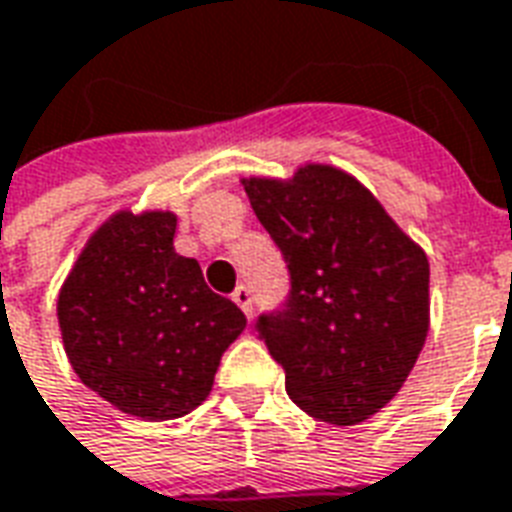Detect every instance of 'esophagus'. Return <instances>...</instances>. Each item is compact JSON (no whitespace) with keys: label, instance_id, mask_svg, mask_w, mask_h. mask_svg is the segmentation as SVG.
Instances as JSON below:
<instances>
[{"label":"esophagus","instance_id":"34e87169","mask_svg":"<svg viewBox=\"0 0 512 512\" xmlns=\"http://www.w3.org/2000/svg\"><path fill=\"white\" fill-rule=\"evenodd\" d=\"M231 300L237 302V305H240V308H242V313H245V316L251 319V316H253V294H251V289L245 286V283L234 289V294H231Z\"/></svg>","mask_w":512,"mask_h":512}]
</instances>
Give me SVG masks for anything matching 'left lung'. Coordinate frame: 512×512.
<instances>
[{
  "label": "left lung",
  "mask_w": 512,
  "mask_h": 512,
  "mask_svg": "<svg viewBox=\"0 0 512 512\" xmlns=\"http://www.w3.org/2000/svg\"><path fill=\"white\" fill-rule=\"evenodd\" d=\"M242 185L292 275L286 305L256 324L286 371V393L322 423H363L393 401L423 352L428 256L335 166L305 163L289 179Z\"/></svg>",
  "instance_id": "1"
}]
</instances>
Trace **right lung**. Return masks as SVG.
Instances as JSON below:
<instances>
[{
    "label": "right lung",
    "instance_id": "add662e5",
    "mask_svg": "<svg viewBox=\"0 0 512 512\" xmlns=\"http://www.w3.org/2000/svg\"><path fill=\"white\" fill-rule=\"evenodd\" d=\"M177 215L119 210L103 220L59 289L65 354L89 390L141 420L193 412L245 313L174 251Z\"/></svg>",
    "mask_w": 512,
    "mask_h": 512
}]
</instances>
